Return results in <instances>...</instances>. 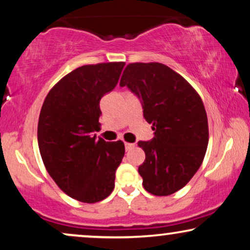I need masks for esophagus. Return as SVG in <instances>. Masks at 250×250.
I'll return each mask as SVG.
<instances>
[{
  "mask_svg": "<svg viewBox=\"0 0 250 250\" xmlns=\"http://www.w3.org/2000/svg\"><path fill=\"white\" fill-rule=\"evenodd\" d=\"M133 146H134V145H133V143L125 142V149H126V150H129V149H132Z\"/></svg>",
  "mask_w": 250,
  "mask_h": 250,
  "instance_id": "obj_1",
  "label": "esophagus"
}]
</instances>
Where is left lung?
I'll return each instance as SVG.
<instances>
[{"mask_svg": "<svg viewBox=\"0 0 250 250\" xmlns=\"http://www.w3.org/2000/svg\"><path fill=\"white\" fill-rule=\"evenodd\" d=\"M119 85L138 95L155 131L151 141L138 143L146 153L139 166L143 188L169 196L192 179L206 153L209 134L203 100L180 74L159 62L127 64Z\"/></svg>", "mask_w": 250, "mask_h": 250, "instance_id": "left-lung-1", "label": "left lung"}]
</instances>
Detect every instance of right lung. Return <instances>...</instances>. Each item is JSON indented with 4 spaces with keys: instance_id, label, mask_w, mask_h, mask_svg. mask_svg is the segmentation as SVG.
<instances>
[{
    "instance_id": "add662e5",
    "label": "right lung",
    "mask_w": 250,
    "mask_h": 250,
    "mask_svg": "<svg viewBox=\"0 0 250 250\" xmlns=\"http://www.w3.org/2000/svg\"><path fill=\"white\" fill-rule=\"evenodd\" d=\"M125 62L85 64L61 78L40 112L37 141L44 166L57 186L78 201L94 204L115 188L124 142L97 140L100 100L118 83Z\"/></svg>"
}]
</instances>
